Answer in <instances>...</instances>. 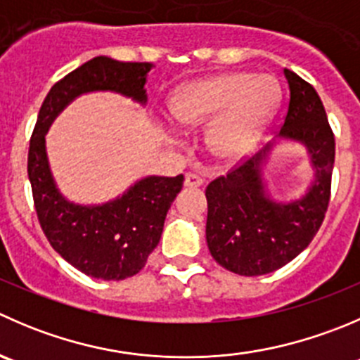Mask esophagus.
<instances>
[{
  "mask_svg": "<svg viewBox=\"0 0 360 360\" xmlns=\"http://www.w3.org/2000/svg\"><path fill=\"white\" fill-rule=\"evenodd\" d=\"M202 184H204V179H202V177L198 176V174L188 172L186 176H184V186L198 188V186H202Z\"/></svg>",
  "mask_w": 360,
  "mask_h": 360,
  "instance_id": "1",
  "label": "esophagus"
}]
</instances>
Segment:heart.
I'll return each instance as SVG.
<instances>
[{
  "mask_svg": "<svg viewBox=\"0 0 360 360\" xmlns=\"http://www.w3.org/2000/svg\"><path fill=\"white\" fill-rule=\"evenodd\" d=\"M280 86L269 75L225 72L186 84L170 98V116L183 128L209 124L205 144L219 160L250 153L273 120Z\"/></svg>",
  "mask_w": 360,
  "mask_h": 360,
  "instance_id": "heart-1",
  "label": "heart"
}]
</instances>
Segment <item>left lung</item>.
Listing matches in <instances>:
<instances>
[{
  "label": "left lung",
  "instance_id": "8db88e82",
  "mask_svg": "<svg viewBox=\"0 0 360 360\" xmlns=\"http://www.w3.org/2000/svg\"><path fill=\"white\" fill-rule=\"evenodd\" d=\"M290 87L280 137L306 146L315 181L301 200L278 204L265 195L262 165L273 144L216 177L205 188V239L212 258L240 276H260L283 267L308 248L330 200L334 134L315 87L283 70Z\"/></svg>",
  "mask_w": 360,
  "mask_h": 360
}]
</instances>
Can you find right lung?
Masks as SVG:
<instances>
[{
  "label": "right lung",
  "mask_w": 360,
  "mask_h": 360,
  "mask_svg": "<svg viewBox=\"0 0 360 360\" xmlns=\"http://www.w3.org/2000/svg\"><path fill=\"white\" fill-rule=\"evenodd\" d=\"M151 63H123L107 56L89 59L51 87L30 141L27 176L38 221L51 246L80 273L105 281L137 274L158 246L170 204L183 188L176 177L149 176L123 197L103 205H77L56 188L45 153L54 117L82 93L114 91L146 103Z\"/></svg>",
  "instance_id": "obj_1"
}]
</instances>
